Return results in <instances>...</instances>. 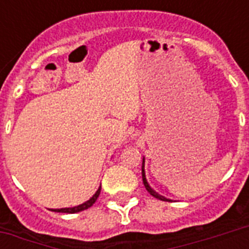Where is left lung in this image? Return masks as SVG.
I'll list each match as a JSON object with an SVG mask.
<instances>
[{"label":"left lung","instance_id":"1","mask_svg":"<svg viewBox=\"0 0 249 249\" xmlns=\"http://www.w3.org/2000/svg\"><path fill=\"white\" fill-rule=\"evenodd\" d=\"M142 179H143L144 187H146V190H147L148 193L151 194L152 196L156 197V199H160V200H163V201H170L169 199H166V197H164V196H161V195H159V194L156 193V191H154V190L151 189V186L148 185L147 179H146V174H144V158H143V163H142Z\"/></svg>","mask_w":249,"mask_h":249}]
</instances>
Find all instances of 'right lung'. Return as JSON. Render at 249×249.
Masks as SVG:
<instances>
[{"instance_id": "right-lung-1", "label": "right lung", "mask_w": 249, "mask_h": 249, "mask_svg": "<svg viewBox=\"0 0 249 249\" xmlns=\"http://www.w3.org/2000/svg\"><path fill=\"white\" fill-rule=\"evenodd\" d=\"M99 194H101V186H99V189L97 190V193L94 194L93 196L90 197L89 200L83 203V204L77 205V207H72V208H60V209H52L53 212H60V213H77V212H81V211H85V209L90 208L91 205L95 203V200L98 199L99 196Z\"/></svg>"}]
</instances>
